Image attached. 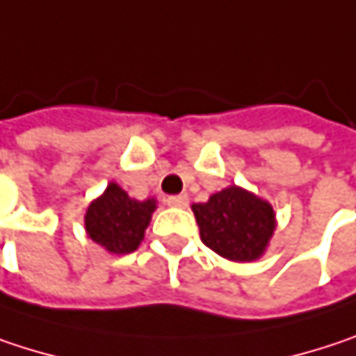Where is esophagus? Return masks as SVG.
I'll list each match as a JSON object with an SVG mask.
<instances>
[{
  "mask_svg": "<svg viewBox=\"0 0 356 356\" xmlns=\"http://www.w3.org/2000/svg\"><path fill=\"white\" fill-rule=\"evenodd\" d=\"M167 204H169L171 208H187V204H189V197H187L185 193L171 195V197H167Z\"/></svg>",
  "mask_w": 356,
  "mask_h": 356,
  "instance_id": "obj_1",
  "label": "esophagus"
}]
</instances>
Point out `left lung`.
Listing matches in <instances>:
<instances>
[{"instance_id": "1", "label": "left lung", "mask_w": 356, "mask_h": 356, "mask_svg": "<svg viewBox=\"0 0 356 356\" xmlns=\"http://www.w3.org/2000/svg\"><path fill=\"white\" fill-rule=\"evenodd\" d=\"M202 243L234 263L261 259L277 228L273 206L257 193L230 185L211 193L204 204H193Z\"/></svg>"}]
</instances>
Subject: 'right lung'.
<instances>
[{"instance_id":"1","label":"right lung","mask_w":356,"mask_h":356,"mask_svg":"<svg viewBox=\"0 0 356 356\" xmlns=\"http://www.w3.org/2000/svg\"><path fill=\"white\" fill-rule=\"evenodd\" d=\"M156 210V197H130L118 183H110L85 211L87 236L112 254L134 252Z\"/></svg>"}]
</instances>
